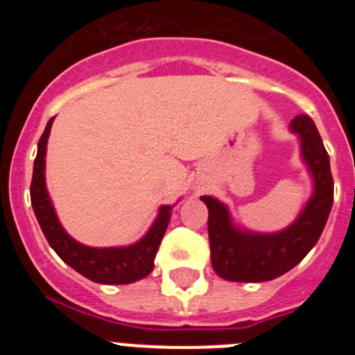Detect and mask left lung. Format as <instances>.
I'll use <instances>...</instances> for the list:
<instances>
[{"instance_id": "1", "label": "left lung", "mask_w": 355, "mask_h": 355, "mask_svg": "<svg viewBox=\"0 0 355 355\" xmlns=\"http://www.w3.org/2000/svg\"><path fill=\"white\" fill-rule=\"evenodd\" d=\"M290 130L300 137V153L313 175L311 199L297 220L279 233H250L236 229L227 206L215 197L202 196L208 206V234L211 265L216 275L233 283H263L286 274L316 245L332 208L334 181L331 163L315 122L297 115Z\"/></svg>"}]
</instances>
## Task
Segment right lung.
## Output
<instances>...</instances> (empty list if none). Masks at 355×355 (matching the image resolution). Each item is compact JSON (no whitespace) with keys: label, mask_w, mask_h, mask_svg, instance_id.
<instances>
[{"label":"right lung","mask_w":355,"mask_h":355,"mask_svg":"<svg viewBox=\"0 0 355 355\" xmlns=\"http://www.w3.org/2000/svg\"><path fill=\"white\" fill-rule=\"evenodd\" d=\"M55 117L49 119L48 126L44 130L42 137L37 146V158L33 163V178H31L30 197L31 206L35 211L37 220L44 236L49 241L58 256L80 272L87 279L99 284H130L135 281L147 277L155 266L156 252L162 243V238L167 231L168 220H171L172 206H162L155 224L146 233L142 240L128 247H87L65 233L62 227L51 199L46 190V147H48V137L51 131V124Z\"/></svg>","instance_id":"add662e5"}]
</instances>
